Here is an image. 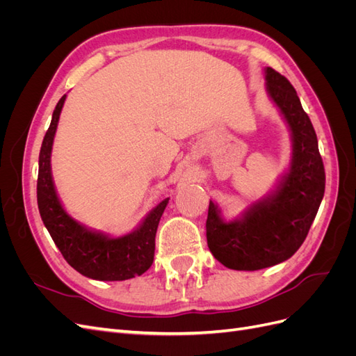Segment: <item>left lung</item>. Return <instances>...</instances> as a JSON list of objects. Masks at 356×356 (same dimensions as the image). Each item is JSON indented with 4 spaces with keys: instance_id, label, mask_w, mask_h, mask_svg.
<instances>
[{
    "instance_id": "8db88e82",
    "label": "left lung",
    "mask_w": 356,
    "mask_h": 356,
    "mask_svg": "<svg viewBox=\"0 0 356 356\" xmlns=\"http://www.w3.org/2000/svg\"><path fill=\"white\" fill-rule=\"evenodd\" d=\"M266 81L293 135V159L277 188L254 203L242 218L222 221L217 207L209 202L208 246L221 264L233 270H260L294 255L306 239L325 191L318 138L296 89L270 67L266 68Z\"/></svg>"
}]
</instances>
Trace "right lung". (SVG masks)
<instances>
[{"label":"right lung","instance_id":"obj_1","mask_svg":"<svg viewBox=\"0 0 356 356\" xmlns=\"http://www.w3.org/2000/svg\"><path fill=\"white\" fill-rule=\"evenodd\" d=\"M67 95L59 99L42 139L38 160L37 202L41 220L60 254L79 273L98 281H124L147 272L154 260L156 232L169 199L161 200L139 227L122 238L90 232L63 209L51 179L50 156Z\"/></svg>","mask_w":356,"mask_h":356}]
</instances>
